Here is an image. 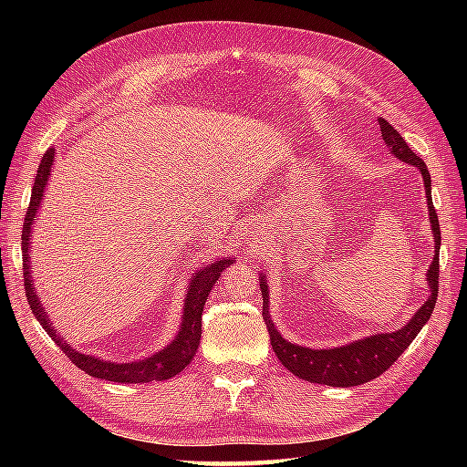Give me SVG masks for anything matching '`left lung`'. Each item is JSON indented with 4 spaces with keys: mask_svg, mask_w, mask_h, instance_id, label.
<instances>
[{
    "mask_svg": "<svg viewBox=\"0 0 467 467\" xmlns=\"http://www.w3.org/2000/svg\"><path fill=\"white\" fill-rule=\"evenodd\" d=\"M379 128L385 144L389 150L400 158L401 162H408L411 166H418L425 182V192H428V208H430V221L431 231L435 236V249L441 244V233H440V221L435 206L431 202V178L428 172V166L421 158L415 154L408 142L403 140L401 134L395 128L379 118ZM440 251H435L433 263L428 271V283L431 295L428 301L423 303L421 309L413 315V319L401 327L400 331L393 333H381L373 337H365V339L353 341L345 347H337V349H309V347H299L295 343L285 341L275 329V325L269 317V296H266V279L261 276V289H263V319L266 323V329L271 335V345L279 357V361L305 381L311 383H323L331 387H353L361 385L379 377L383 371L400 359V355L408 349L410 343L418 337L421 327L430 321V317L435 309V299H438V286H440Z\"/></svg>",
    "mask_w": 467,
    "mask_h": 467,
    "instance_id": "8db88e82",
    "label": "left lung"
}]
</instances>
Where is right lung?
<instances>
[{"label":"right lung","instance_id":"add662e5","mask_svg":"<svg viewBox=\"0 0 467 467\" xmlns=\"http://www.w3.org/2000/svg\"><path fill=\"white\" fill-rule=\"evenodd\" d=\"M54 148H47L46 154L42 156V162H39L34 188H32V198H29V206L26 213L24 221V231H22V259H24V286H26V296L29 303V309L36 315L39 325L44 327L46 333L52 337V339L59 345L69 361L76 367H80L82 371L88 375L98 377V379H108V381H118V383H148V381H164L171 379V377L181 373L184 367L192 361L196 355L198 343H201V331H202V309L206 303V296L211 293L213 285L218 281V276L226 269L233 261L223 259L213 265L202 266L201 271L194 273V279L191 281L184 301V317H182V327L181 333H178L176 339L166 347V349L158 351L156 355L148 357L144 361L136 363H108L98 359L92 355H82L80 351L72 349L56 335V329L49 323L47 315L44 313V306L39 303L37 295L32 286V273H29V234H32V223L36 221V213L39 208V201L44 196V186L47 184L49 172H52V162H54Z\"/></svg>","mask_w":467,"mask_h":467}]
</instances>
